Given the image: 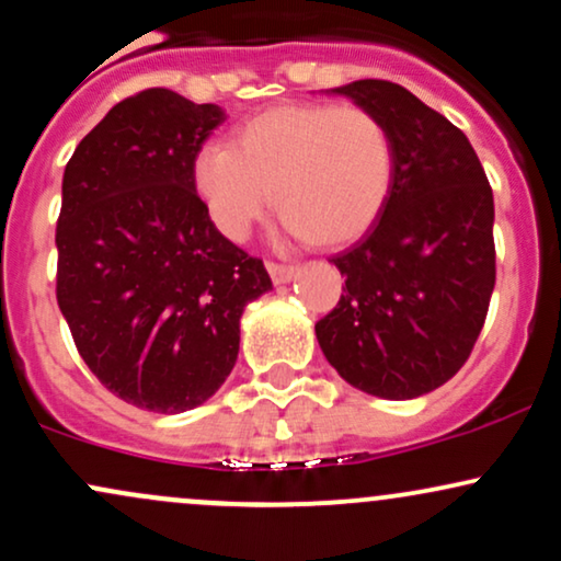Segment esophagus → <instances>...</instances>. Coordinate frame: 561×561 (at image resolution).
I'll return each instance as SVG.
<instances>
[{
  "label": "esophagus",
  "mask_w": 561,
  "mask_h": 561,
  "mask_svg": "<svg viewBox=\"0 0 561 561\" xmlns=\"http://www.w3.org/2000/svg\"><path fill=\"white\" fill-rule=\"evenodd\" d=\"M266 268H268V274H272L274 285H287V282H293L295 274H298V268L289 266V263H274V261H268Z\"/></svg>",
  "instance_id": "esophagus-1"
}]
</instances>
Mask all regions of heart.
<instances>
[{"mask_svg": "<svg viewBox=\"0 0 561 561\" xmlns=\"http://www.w3.org/2000/svg\"><path fill=\"white\" fill-rule=\"evenodd\" d=\"M388 126L358 105L285 102L250 115L231 145L210 141L192 160V186L214 227L242 242L276 205L287 229L317 248L369 231L392 190Z\"/></svg>", "mask_w": 561, "mask_h": 561, "instance_id": "obj_1", "label": "heart"}]
</instances>
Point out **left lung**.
Segmentation results:
<instances>
[{
    "instance_id": "1",
    "label": "left lung",
    "mask_w": 561,
    "mask_h": 561,
    "mask_svg": "<svg viewBox=\"0 0 561 561\" xmlns=\"http://www.w3.org/2000/svg\"><path fill=\"white\" fill-rule=\"evenodd\" d=\"M351 96L388 126L396 173L364 240L334 255L345 276L317 340L337 375L405 401L448 382L478 343L495 285L493 190L461 128L392 81Z\"/></svg>"
}]
</instances>
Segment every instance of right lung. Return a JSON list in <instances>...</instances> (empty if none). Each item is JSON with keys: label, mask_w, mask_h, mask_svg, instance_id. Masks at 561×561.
Returning <instances> with one entry per match:
<instances>
[{"label": "right lung", "mask_w": 561, "mask_h": 561, "mask_svg": "<svg viewBox=\"0 0 561 561\" xmlns=\"http://www.w3.org/2000/svg\"><path fill=\"white\" fill-rule=\"evenodd\" d=\"M221 121V107L145 89L79 141L62 176L57 306L92 375L156 414L221 388L244 306L272 289L192 186V160Z\"/></svg>", "instance_id": "obj_1"}]
</instances>
